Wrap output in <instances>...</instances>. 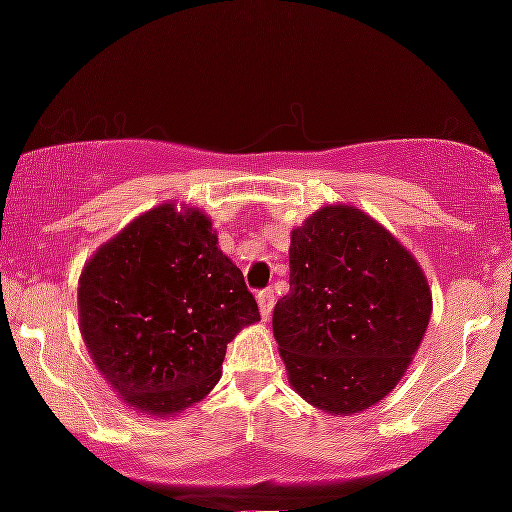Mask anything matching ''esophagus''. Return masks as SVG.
Listing matches in <instances>:
<instances>
[{"label":"esophagus","mask_w":512,"mask_h":512,"mask_svg":"<svg viewBox=\"0 0 512 512\" xmlns=\"http://www.w3.org/2000/svg\"><path fill=\"white\" fill-rule=\"evenodd\" d=\"M257 303H260V315H262V320H269V317H272L274 303H276L274 291L267 289V291L257 293Z\"/></svg>","instance_id":"34e87169"}]
</instances>
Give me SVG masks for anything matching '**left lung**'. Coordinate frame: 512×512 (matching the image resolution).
<instances>
[{
    "label": "left lung",
    "instance_id": "left-lung-1",
    "mask_svg": "<svg viewBox=\"0 0 512 512\" xmlns=\"http://www.w3.org/2000/svg\"><path fill=\"white\" fill-rule=\"evenodd\" d=\"M289 264L272 327L291 387L325 414L366 411L395 390L424 339V269L351 204H327L293 228Z\"/></svg>",
    "mask_w": 512,
    "mask_h": 512
}]
</instances>
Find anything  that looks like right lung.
<instances>
[{
	"mask_svg": "<svg viewBox=\"0 0 512 512\" xmlns=\"http://www.w3.org/2000/svg\"><path fill=\"white\" fill-rule=\"evenodd\" d=\"M260 320L243 272L202 209L158 204L103 243L79 276V330L127 407L170 416L221 378L226 344Z\"/></svg>",
	"mask_w": 512,
	"mask_h": 512,
	"instance_id": "right-lung-1",
	"label": "right lung"
}]
</instances>
